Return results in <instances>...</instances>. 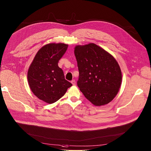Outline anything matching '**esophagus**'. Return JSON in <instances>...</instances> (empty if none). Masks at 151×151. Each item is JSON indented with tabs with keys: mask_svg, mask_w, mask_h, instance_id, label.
<instances>
[{
	"mask_svg": "<svg viewBox=\"0 0 151 151\" xmlns=\"http://www.w3.org/2000/svg\"><path fill=\"white\" fill-rule=\"evenodd\" d=\"M71 83H72V84L73 85V86H75V85H76V81H75V80H72V81H71Z\"/></svg>",
	"mask_w": 151,
	"mask_h": 151,
	"instance_id": "obj_1",
	"label": "esophagus"
}]
</instances>
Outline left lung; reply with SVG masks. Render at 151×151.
Segmentation results:
<instances>
[{
  "label": "left lung",
  "mask_w": 151,
  "mask_h": 151,
  "mask_svg": "<svg viewBox=\"0 0 151 151\" xmlns=\"http://www.w3.org/2000/svg\"><path fill=\"white\" fill-rule=\"evenodd\" d=\"M74 53L79 70L77 84L85 97L96 106L112 101L122 81L115 58L94 43L76 45Z\"/></svg>",
  "instance_id": "1"
}]
</instances>
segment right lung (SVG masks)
Returning <instances> with one entry per match:
<instances>
[{
  "label": "right lung",
  "mask_w": 151,
  "mask_h": 151,
  "mask_svg": "<svg viewBox=\"0 0 151 151\" xmlns=\"http://www.w3.org/2000/svg\"><path fill=\"white\" fill-rule=\"evenodd\" d=\"M68 45L50 43L44 45L36 53L28 70L27 78L31 91L38 99L53 104L66 93L72 84L65 79L58 62Z\"/></svg>",
  "instance_id": "obj_1"
}]
</instances>
